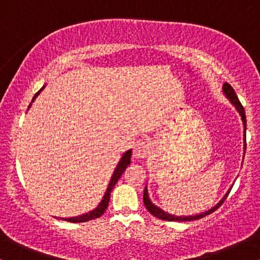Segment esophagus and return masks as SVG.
I'll list each match as a JSON object with an SVG mask.
<instances>
[{
	"label": "esophagus",
	"mask_w": 260,
	"mask_h": 260,
	"mask_svg": "<svg viewBox=\"0 0 260 260\" xmlns=\"http://www.w3.org/2000/svg\"><path fill=\"white\" fill-rule=\"evenodd\" d=\"M149 151H150V145L147 140H138L133 147V156L137 159H143V157L147 156Z\"/></svg>",
	"instance_id": "esophagus-1"
}]
</instances>
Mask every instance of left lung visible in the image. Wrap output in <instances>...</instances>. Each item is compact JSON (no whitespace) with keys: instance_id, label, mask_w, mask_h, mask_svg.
<instances>
[{"instance_id":"8db88e82","label":"left lung","mask_w":260,"mask_h":260,"mask_svg":"<svg viewBox=\"0 0 260 260\" xmlns=\"http://www.w3.org/2000/svg\"><path fill=\"white\" fill-rule=\"evenodd\" d=\"M222 91L223 94H225V96L228 98L230 100V103L232 104V105L235 106V109L237 110V112L240 113L241 116V120L243 122V140H244V144H243V155L246 153V127H247V121H246V112H244V109L242 106V104L240 103V100H238L237 95H236V92L234 90V88H232L231 85L228 84V83H225L222 86ZM244 157V156H243ZM232 187V186H231ZM231 187H230V189L228 192L225 193V196L222 197L221 199H220L219 203H216V205H214V207H211L209 210L207 211H203L201 214H196V215H190V216H176V215H172V214H169L166 213V211H164L162 209L156 207V205L154 204L153 202L150 201V198H149V193H148V187L145 186V189H144V194H143V201H144V205L145 208L148 209L149 213L151 214V215L156 216L157 219H161V220H168V221H193V220H198V219H202V217L209 215V214H211L213 211H215L217 208L220 207V205L222 204L223 201L226 199V197L230 193V190H231Z\"/></svg>"}]
</instances>
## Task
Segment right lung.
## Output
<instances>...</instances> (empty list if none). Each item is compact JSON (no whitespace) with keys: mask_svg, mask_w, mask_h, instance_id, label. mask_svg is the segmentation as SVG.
<instances>
[{"mask_svg":"<svg viewBox=\"0 0 260 260\" xmlns=\"http://www.w3.org/2000/svg\"><path fill=\"white\" fill-rule=\"evenodd\" d=\"M45 85L43 88L39 90L37 94L34 95V98H32L31 103H34V100L37 99V96L39 94H40L41 90H44ZM31 106V104L29 105V107ZM131 155H132V149H129V150H127L126 153L122 155V157L118 161L117 166H116L115 171H113V174L111 176V180H110V183L109 186H107V189L105 192V194H104L103 199H101V202L99 203V205H98L96 208L94 209V210L89 211V213L86 214H83V215H79V216H74V217H61L62 220H66V221L68 222H86L89 221V220H94V219H98V217H100L103 215L104 213H105L107 205H109V202H110V196H111V192L113 189V187H115V184L117 183V181L120 180V177L122 176V174L124 172V170L127 169V166L131 164Z\"/></svg>","mask_w":260,"mask_h":260,"instance_id":"obj_1","label":"right lung"}]
</instances>
